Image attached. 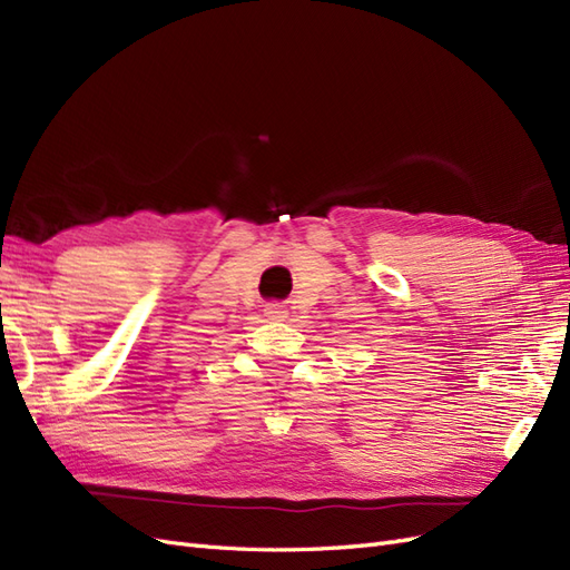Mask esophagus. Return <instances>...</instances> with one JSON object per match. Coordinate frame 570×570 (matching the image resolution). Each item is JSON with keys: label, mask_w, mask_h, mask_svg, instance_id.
<instances>
[{"label": "esophagus", "mask_w": 570, "mask_h": 570, "mask_svg": "<svg viewBox=\"0 0 570 570\" xmlns=\"http://www.w3.org/2000/svg\"><path fill=\"white\" fill-rule=\"evenodd\" d=\"M266 316L268 318H273V321H283V318H287V312H285V306L281 304V302H271V304H266Z\"/></svg>", "instance_id": "34e87169"}]
</instances>
